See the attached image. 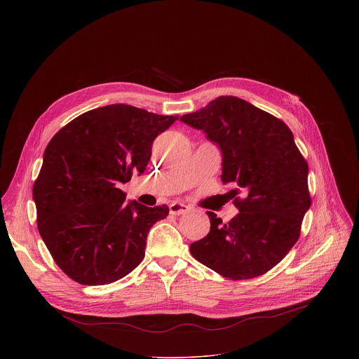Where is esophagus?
Segmentation results:
<instances>
[{"label": "esophagus", "instance_id": "obj_1", "mask_svg": "<svg viewBox=\"0 0 359 359\" xmlns=\"http://www.w3.org/2000/svg\"><path fill=\"white\" fill-rule=\"evenodd\" d=\"M169 210L172 215L175 216H179V215H184L189 212V206H186V204L183 203H179V201H173L170 206H169Z\"/></svg>", "mask_w": 359, "mask_h": 359}]
</instances>
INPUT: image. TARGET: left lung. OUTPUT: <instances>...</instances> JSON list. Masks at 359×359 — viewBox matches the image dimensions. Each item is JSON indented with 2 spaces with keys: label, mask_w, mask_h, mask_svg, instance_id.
Returning <instances> with one entry per match:
<instances>
[{
  "label": "left lung",
  "mask_w": 359,
  "mask_h": 359,
  "mask_svg": "<svg viewBox=\"0 0 359 359\" xmlns=\"http://www.w3.org/2000/svg\"><path fill=\"white\" fill-rule=\"evenodd\" d=\"M222 150V182L238 215L229 223L208 212L210 231L190 244L193 257L229 280L263 276L297 243L311 206L309 165L290 128L236 96H219L180 118Z\"/></svg>",
  "instance_id": "1"
}]
</instances>
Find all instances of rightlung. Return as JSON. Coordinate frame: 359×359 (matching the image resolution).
I'll list each match as a JSON object with an SVG mask.
<instances>
[{
  "instance_id": "right-lung-1",
  "label": "right lung",
  "mask_w": 359,
  "mask_h": 359,
  "mask_svg": "<svg viewBox=\"0 0 359 359\" xmlns=\"http://www.w3.org/2000/svg\"><path fill=\"white\" fill-rule=\"evenodd\" d=\"M175 121L108 105L79 115L48 143L32 189L38 231L74 281L111 284L143 260L147 233L169 208L126 204L119 186L146 170L153 140Z\"/></svg>"
}]
</instances>
